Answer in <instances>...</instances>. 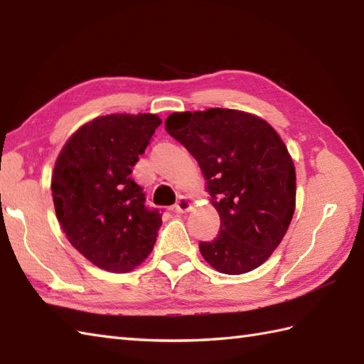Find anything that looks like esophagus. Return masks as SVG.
I'll use <instances>...</instances> for the list:
<instances>
[{
	"mask_svg": "<svg viewBox=\"0 0 364 364\" xmlns=\"http://www.w3.org/2000/svg\"><path fill=\"white\" fill-rule=\"evenodd\" d=\"M175 213H178V214H184V213H188L189 210H191V202L189 200L184 197V196H181L180 198L176 200V203H175Z\"/></svg>",
	"mask_w": 364,
	"mask_h": 364,
	"instance_id": "1",
	"label": "esophagus"
}]
</instances>
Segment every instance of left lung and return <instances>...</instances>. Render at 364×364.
<instances>
[{
    "label": "left lung",
    "mask_w": 364,
    "mask_h": 364,
    "mask_svg": "<svg viewBox=\"0 0 364 364\" xmlns=\"http://www.w3.org/2000/svg\"><path fill=\"white\" fill-rule=\"evenodd\" d=\"M167 133L205 175L220 231L200 252L222 274L250 272L282 242L296 208V168L275 129L257 115L213 107L173 112Z\"/></svg>",
    "instance_id": "1"
}]
</instances>
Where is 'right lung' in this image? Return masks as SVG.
<instances>
[{
	"label": "right lung",
	"mask_w": 364,
	"mask_h": 364,
	"mask_svg": "<svg viewBox=\"0 0 364 364\" xmlns=\"http://www.w3.org/2000/svg\"><path fill=\"white\" fill-rule=\"evenodd\" d=\"M161 119L111 114L81 127L54 166L51 191L60 228L95 266L122 274L149 257L161 213L145 205L133 167Z\"/></svg>",
	"instance_id": "1"
}]
</instances>
